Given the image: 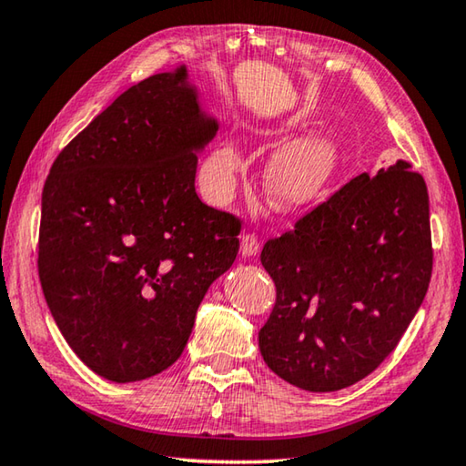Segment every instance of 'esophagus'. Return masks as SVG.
Returning a JSON list of instances; mask_svg holds the SVG:
<instances>
[{
  "label": "esophagus",
  "instance_id": "esophagus-1",
  "mask_svg": "<svg viewBox=\"0 0 466 466\" xmlns=\"http://www.w3.org/2000/svg\"><path fill=\"white\" fill-rule=\"evenodd\" d=\"M261 250V244L255 234H244L240 238V252L244 257H255L257 252Z\"/></svg>",
  "mask_w": 466,
  "mask_h": 466
}]
</instances>
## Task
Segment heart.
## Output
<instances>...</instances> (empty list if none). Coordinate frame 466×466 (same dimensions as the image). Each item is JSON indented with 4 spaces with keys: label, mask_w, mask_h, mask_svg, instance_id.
Segmentation results:
<instances>
[{
    "label": "heart",
    "mask_w": 466,
    "mask_h": 466,
    "mask_svg": "<svg viewBox=\"0 0 466 466\" xmlns=\"http://www.w3.org/2000/svg\"><path fill=\"white\" fill-rule=\"evenodd\" d=\"M339 167V146L329 136H309L281 147L267 167L265 187L278 209L291 211L312 203L333 180ZM242 170V157L232 144L219 146L203 167V180L214 197L230 193Z\"/></svg>",
    "instance_id": "heart-1"
}]
</instances>
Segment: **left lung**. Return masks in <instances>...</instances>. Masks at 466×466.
Wrapping results in <instances>:
<instances>
[{
	"instance_id": "8db88e82",
	"label": "left lung",
	"mask_w": 466,
	"mask_h": 466,
	"mask_svg": "<svg viewBox=\"0 0 466 466\" xmlns=\"http://www.w3.org/2000/svg\"><path fill=\"white\" fill-rule=\"evenodd\" d=\"M399 160L343 185L294 230L265 242L278 289L258 330L265 364L310 392H333L390 356L430 286V197Z\"/></svg>"
}]
</instances>
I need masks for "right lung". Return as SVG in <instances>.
<instances>
[{
  "label": "right lung",
  "mask_w": 466,
  "mask_h": 466,
  "mask_svg": "<svg viewBox=\"0 0 466 466\" xmlns=\"http://www.w3.org/2000/svg\"><path fill=\"white\" fill-rule=\"evenodd\" d=\"M218 121L187 67L125 90L55 157L43 187L38 278L92 372L137 382L175 364L205 291L238 255L240 219L195 191Z\"/></svg>",
  "instance_id": "right-lung-1"
}]
</instances>
